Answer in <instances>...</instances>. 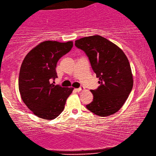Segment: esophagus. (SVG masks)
I'll use <instances>...</instances> for the list:
<instances>
[{"label":"esophagus","mask_w":156,"mask_h":156,"mask_svg":"<svg viewBox=\"0 0 156 156\" xmlns=\"http://www.w3.org/2000/svg\"><path fill=\"white\" fill-rule=\"evenodd\" d=\"M84 90H85V87H79V88H78V89H75V91H77V92H79V91H81Z\"/></svg>","instance_id":"esophagus-1"}]
</instances>
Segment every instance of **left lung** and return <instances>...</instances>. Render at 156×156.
Segmentation results:
<instances>
[{"instance_id": "8db88e82", "label": "left lung", "mask_w": 156, "mask_h": 156, "mask_svg": "<svg viewBox=\"0 0 156 156\" xmlns=\"http://www.w3.org/2000/svg\"><path fill=\"white\" fill-rule=\"evenodd\" d=\"M84 51L100 85L91 90L93 101L86 106L100 116H108L121 108L131 93L133 74L129 60L122 50L102 36H91L75 41Z\"/></svg>"}]
</instances>
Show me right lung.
Here are the masks:
<instances>
[{
  "label": "right lung",
  "mask_w": 156,
  "mask_h": 156,
  "mask_svg": "<svg viewBox=\"0 0 156 156\" xmlns=\"http://www.w3.org/2000/svg\"><path fill=\"white\" fill-rule=\"evenodd\" d=\"M73 46L71 41H44L31 50L22 62L19 76L21 99L41 119L49 120L59 116L73 90V87H62L52 83L58 77L57 62Z\"/></svg>",
  "instance_id": "right-lung-1"
}]
</instances>
